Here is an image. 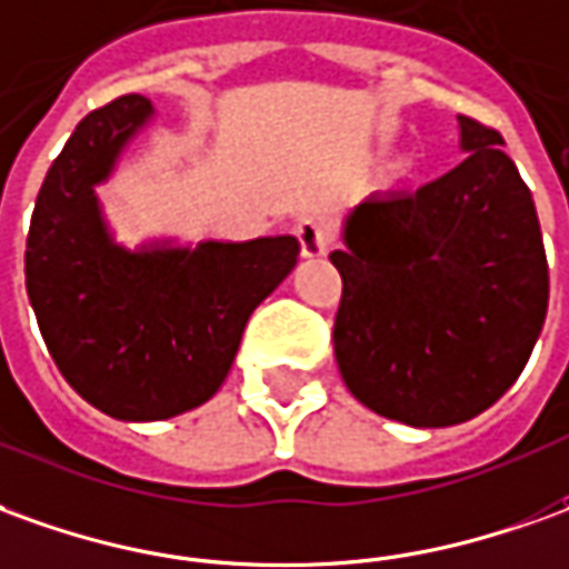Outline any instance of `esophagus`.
Masks as SVG:
<instances>
[{
  "label": "esophagus",
  "mask_w": 569,
  "mask_h": 569,
  "mask_svg": "<svg viewBox=\"0 0 569 569\" xmlns=\"http://www.w3.org/2000/svg\"><path fill=\"white\" fill-rule=\"evenodd\" d=\"M296 237L301 243V256L305 258H320L326 256V249L332 243V233H329V224H326L320 216L301 218L296 224Z\"/></svg>",
  "instance_id": "esophagus-1"
}]
</instances>
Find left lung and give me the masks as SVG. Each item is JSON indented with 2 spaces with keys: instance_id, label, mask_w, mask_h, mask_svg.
<instances>
[{
  "instance_id": "1",
  "label": "left lung",
  "mask_w": 569,
  "mask_h": 569,
  "mask_svg": "<svg viewBox=\"0 0 569 569\" xmlns=\"http://www.w3.org/2000/svg\"><path fill=\"white\" fill-rule=\"evenodd\" d=\"M456 169L416 193L369 197L345 221L332 326L341 379L412 428L475 419L527 367L548 311L533 197L502 134L459 117Z\"/></svg>"
}]
</instances>
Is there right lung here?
I'll return each mask as SVG.
<instances>
[{"mask_svg": "<svg viewBox=\"0 0 569 569\" xmlns=\"http://www.w3.org/2000/svg\"><path fill=\"white\" fill-rule=\"evenodd\" d=\"M153 107L122 94L91 110L36 197L23 273L36 323L70 388L122 422L200 407L228 379L246 320L298 261L296 237L249 243H113L94 184Z\"/></svg>", "mask_w": 569, "mask_h": 569, "instance_id": "obj_1", "label": "right lung"}]
</instances>
